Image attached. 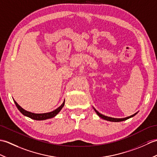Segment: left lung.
<instances>
[{
	"label": "left lung",
	"mask_w": 157,
	"mask_h": 157,
	"mask_svg": "<svg viewBox=\"0 0 157 157\" xmlns=\"http://www.w3.org/2000/svg\"><path fill=\"white\" fill-rule=\"evenodd\" d=\"M93 109H94V110L95 111V112L96 113V114H97L98 115V117H100L105 119V120H106V121H112V122H120V121H125V120L128 119L129 118L131 117H134L136 114H137V113H134V115H132L131 116L129 117H125V118H113V117H107V116H105L104 115L101 114V113H100L98 111H96V110L93 107Z\"/></svg>",
	"instance_id": "left-lung-1"
}]
</instances>
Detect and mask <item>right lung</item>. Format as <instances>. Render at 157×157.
<instances>
[{"label":"right lung","instance_id":"obj_1","mask_svg":"<svg viewBox=\"0 0 157 157\" xmlns=\"http://www.w3.org/2000/svg\"><path fill=\"white\" fill-rule=\"evenodd\" d=\"M13 101H14L15 104L17 107L19 111L21 112L23 115L28 117H29L32 119L38 120V121H42V120H46V119H51L52 117H55L60 111H61V110L63 109V107L64 106V105H65V101H64L61 106H59L57 109H56L55 110H54V111H52L51 112L44 113H34L25 111V109H23L21 106H20L17 104V102L14 99H13Z\"/></svg>","mask_w":157,"mask_h":157}]
</instances>
